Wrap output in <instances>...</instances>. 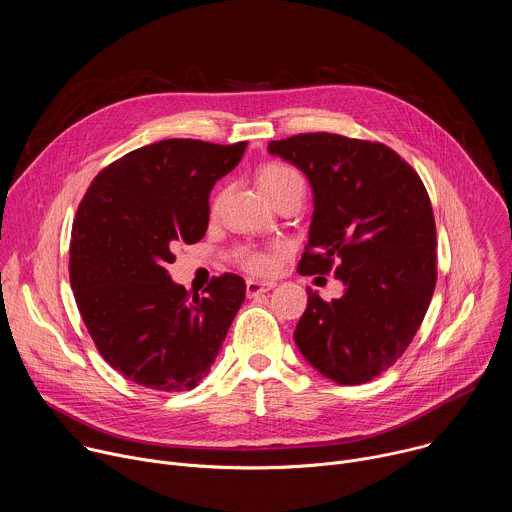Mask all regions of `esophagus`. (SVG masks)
Here are the masks:
<instances>
[{"label":"esophagus","instance_id":"obj_1","mask_svg":"<svg viewBox=\"0 0 512 512\" xmlns=\"http://www.w3.org/2000/svg\"><path fill=\"white\" fill-rule=\"evenodd\" d=\"M275 285L271 281H255V279H247L245 283V291H247V298H257L261 294H267L269 289H273Z\"/></svg>","mask_w":512,"mask_h":512}]
</instances>
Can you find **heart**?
Instances as JSON below:
<instances>
[{
	"instance_id": "heart-1",
	"label": "heart",
	"mask_w": 512,
	"mask_h": 512,
	"mask_svg": "<svg viewBox=\"0 0 512 512\" xmlns=\"http://www.w3.org/2000/svg\"><path fill=\"white\" fill-rule=\"evenodd\" d=\"M259 184L271 196V200L287 190H300L304 192V178L300 172L285 164H269L259 172ZM239 263L243 269L255 275H269L277 265V253L261 251V249H239L237 251Z\"/></svg>"
}]
</instances>
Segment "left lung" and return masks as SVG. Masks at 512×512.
<instances>
[{
    "label": "left lung",
    "instance_id": "left-lung-1",
    "mask_svg": "<svg viewBox=\"0 0 512 512\" xmlns=\"http://www.w3.org/2000/svg\"><path fill=\"white\" fill-rule=\"evenodd\" d=\"M267 150L312 184L314 216L298 271L334 269L346 287L332 302L308 289L296 344L326 379L369 383L407 350L433 296L437 241L427 190L379 141L322 131L269 141Z\"/></svg>",
    "mask_w": 512,
    "mask_h": 512
}]
</instances>
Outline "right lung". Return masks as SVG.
I'll list each match as a JSON object with an SVG mask.
<instances>
[{"label":"right lung","mask_w":512,"mask_h":512,"mask_svg":"<svg viewBox=\"0 0 512 512\" xmlns=\"http://www.w3.org/2000/svg\"><path fill=\"white\" fill-rule=\"evenodd\" d=\"M247 141L164 139L97 174L70 239V285L83 322L111 367L154 391H190L221 350L245 300L235 273L192 298L168 275L178 243H198L208 196L243 158Z\"/></svg>","instance_id":"add662e5"}]
</instances>
